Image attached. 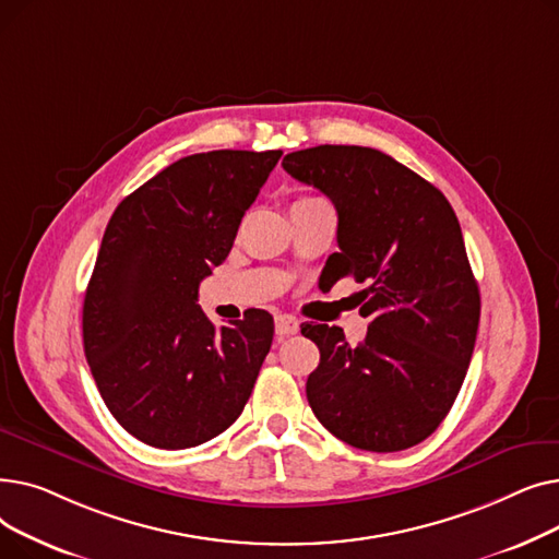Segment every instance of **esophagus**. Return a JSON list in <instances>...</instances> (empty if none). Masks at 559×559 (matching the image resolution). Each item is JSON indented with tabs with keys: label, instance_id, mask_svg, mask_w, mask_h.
Masks as SVG:
<instances>
[{
	"label": "esophagus",
	"instance_id": "esophagus-1",
	"mask_svg": "<svg viewBox=\"0 0 559 559\" xmlns=\"http://www.w3.org/2000/svg\"><path fill=\"white\" fill-rule=\"evenodd\" d=\"M299 333V319L292 314H278L276 317V335L287 337V335H297Z\"/></svg>",
	"mask_w": 559,
	"mask_h": 559
}]
</instances>
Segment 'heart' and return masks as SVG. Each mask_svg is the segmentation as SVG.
<instances>
[{"mask_svg": "<svg viewBox=\"0 0 559 559\" xmlns=\"http://www.w3.org/2000/svg\"><path fill=\"white\" fill-rule=\"evenodd\" d=\"M299 201H308V199H299Z\"/></svg>", "mask_w": 559, "mask_h": 559, "instance_id": "b5f03b06", "label": "heart"}]
</instances>
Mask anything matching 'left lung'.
Segmentation results:
<instances>
[{"instance_id": "obj_1", "label": "left lung", "mask_w": 559, "mask_h": 559, "mask_svg": "<svg viewBox=\"0 0 559 559\" xmlns=\"http://www.w3.org/2000/svg\"><path fill=\"white\" fill-rule=\"evenodd\" d=\"M283 169L337 211L331 285L354 276L367 337L301 324L319 346L306 394L342 442L373 453L415 447L444 421L472 362L480 292L449 199L392 156L354 144L292 152Z\"/></svg>"}]
</instances>
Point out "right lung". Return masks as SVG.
I'll return each instance as SVG.
<instances>
[{
    "mask_svg": "<svg viewBox=\"0 0 559 559\" xmlns=\"http://www.w3.org/2000/svg\"><path fill=\"white\" fill-rule=\"evenodd\" d=\"M281 150H219L171 163L117 205L83 301V350L127 432L190 449L224 432L251 396L274 319L251 308L215 329L199 283L222 264Z\"/></svg>",
    "mask_w": 559,
    "mask_h": 559,
    "instance_id": "add662e5",
    "label": "right lung"
}]
</instances>
